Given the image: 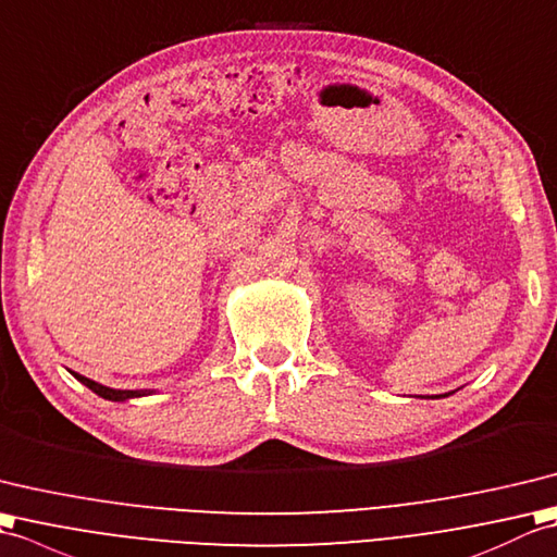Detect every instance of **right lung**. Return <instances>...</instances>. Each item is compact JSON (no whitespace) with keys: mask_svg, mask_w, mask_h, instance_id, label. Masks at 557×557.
<instances>
[{"mask_svg":"<svg viewBox=\"0 0 557 557\" xmlns=\"http://www.w3.org/2000/svg\"><path fill=\"white\" fill-rule=\"evenodd\" d=\"M81 383H85L92 393L100 395V398H107V400H128V398H140V395H147V391H116V388H107L102 386V383H95L90 379H85L81 374H73Z\"/></svg>","mask_w":557,"mask_h":557,"instance_id":"obj_1","label":"right lung"}]
</instances>
